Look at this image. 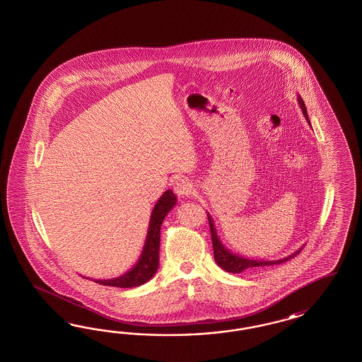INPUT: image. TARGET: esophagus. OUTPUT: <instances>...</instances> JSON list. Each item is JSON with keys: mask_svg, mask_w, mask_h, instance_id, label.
Listing matches in <instances>:
<instances>
[{"mask_svg": "<svg viewBox=\"0 0 362 362\" xmlns=\"http://www.w3.org/2000/svg\"><path fill=\"white\" fill-rule=\"evenodd\" d=\"M192 189H194L192 183L186 177H179L174 183V191L177 197H189L192 194Z\"/></svg>", "mask_w": 362, "mask_h": 362, "instance_id": "1", "label": "esophagus"}]
</instances>
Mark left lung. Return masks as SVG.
<instances>
[{
	"mask_svg": "<svg viewBox=\"0 0 362 362\" xmlns=\"http://www.w3.org/2000/svg\"><path fill=\"white\" fill-rule=\"evenodd\" d=\"M298 105L301 106L303 110V114L305 117L308 123L310 124L309 118H308L307 107H305V103L304 100L301 99V97L298 95ZM209 221V230H211V238H212V245H214V256H215V262L219 265L220 268H223L224 271L230 272V274H240L245 269H251V268H257V267H265V265H274V264H281L288 262L289 259H293L296 255L300 253V251H303V248H300L298 251H296L286 257L283 259H279V260H255V259H250V257H243L238 253H233L230 250H227L224 247V244L220 241L219 236L216 233V228L214 226V220L209 216V214H207Z\"/></svg>",
	"mask_w": 362,
	"mask_h": 362,
	"instance_id": "obj_1",
	"label": "left lung"
}]
</instances>
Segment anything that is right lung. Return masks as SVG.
Returning a JSON list of instances; mask_svg holds the SVG:
<instances>
[{
  "instance_id": "right-lung-1",
  "label": "right lung",
  "mask_w": 362,
  "mask_h": 362,
  "mask_svg": "<svg viewBox=\"0 0 362 362\" xmlns=\"http://www.w3.org/2000/svg\"><path fill=\"white\" fill-rule=\"evenodd\" d=\"M175 204V194L171 189H167L165 194L159 197L151 212L148 230H147L141 257L129 272L115 279L94 280V281L98 284L118 286V288H134V286H139L147 283L153 274H156L159 267V244H160L162 223L165 220V215L174 209Z\"/></svg>"
}]
</instances>
